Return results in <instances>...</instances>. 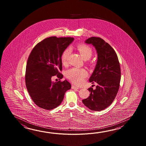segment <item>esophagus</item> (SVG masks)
<instances>
[{
  "instance_id": "1",
  "label": "esophagus",
  "mask_w": 146,
  "mask_h": 146,
  "mask_svg": "<svg viewBox=\"0 0 146 146\" xmlns=\"http://www.w3.org/2000/svg\"><path fill=\"white\" fill-rule=\"evenodd\" d=\"M72 89H74V90H78V89H79V88H78L77 87L74 86V85H72Z\"/></svg>"
}]
</instances>
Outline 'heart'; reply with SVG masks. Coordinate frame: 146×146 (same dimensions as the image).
Here are the masks:
<instances>
[{
    "mask_svg": "<svg viewBox=\"0 0 146 146\" xmlns=\"http://www.w3.org/2000/svg\"><path fill=\"white\" fill-rule=\"evenodd\" d=\"M77 50L84 60L89 59L92 55V50L90 47L84 45L79 44L77 46ZM70 53V49L66 48L62 54V62L63 64H65L67 62ZM87 76V72L84 69L79 68H72L68 69L66 72V76L74 84H80L82 83L84 79Z\"/></svg>",
    "mask_w": 146,
    "mask_h": 146,
    "instance_id": "heart-1",
    "label": "heart"
}]
</instances>
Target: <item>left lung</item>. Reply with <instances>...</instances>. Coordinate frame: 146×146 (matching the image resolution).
Wrapping results in <instances>:
<instances>
[{"mask_svg":"<svg viewBox=\"0 0 146 146\" xmlns=\"http://www.w3.org/2000/svg\"><path fill=\"white\" fill-rule=\"evenodd\" d=\"M92 44L98 54V60L89 81L98 85L90 88V96L82 100L84 105L92 111H100L110 106L118 92L121 80V67L115 50L101 38L91 37L85 40Z\"/></svg>","mask_w":146,"mask_h":146,"instance_id":"obj_1","label":"left lung"}]
</instances>
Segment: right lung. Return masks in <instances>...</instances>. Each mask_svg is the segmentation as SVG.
<instances>
[{
    "label": "right lung",
    "instance_id": "1",
    "mask_svg": "<svg viewBox=\"0 0 146 146\" xmlns=\"http://www.w3.org/2000/svg\"><path fill=\"white\" fill-rule=\"evenodd\" d=\"M74 40L73 37L52 36L37 44L28 58L25 72V84L35 104L40 108L53 110L61 104L66 92L70 89L68 81L54 82L57 75L62 79V55Z\"/></svg>",
    "mask_w": 146,
    "mask_h": 146
}]
</instances>
